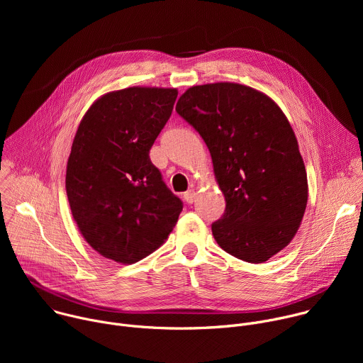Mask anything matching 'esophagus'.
<instances>
[{"label":"esophagus","mask_w":363,"mask_h":363,"mask_svg":"<svg viewBox=\"0 0 363 363\" xmlns=\"http://www.w3.org/2000/svg\"><path fill=\"white\" fill-rule=\"evenodd\" d=\"M195 196H196V194H195L194 189H189V191H186V192L184 194V199H185L188 203H192V202L195 201Z\"/></svg>","instance_id":"esophagus-1"}]
</instances>
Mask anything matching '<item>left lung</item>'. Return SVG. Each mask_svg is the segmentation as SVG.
Here are the masks:
<instances>
[{
	"mask_svg": "<svg viewBox=\"0 0 363 363\" xmlns=\"http://www.w3.org/2000/svg\"><path fill=\"white\" fill-rule=\"evenodd\" d=\"M177 112L203 139L225 196L213 235L228 254L258 264L296 235L307 205V174L296 135L277 103L238 83L189 87Z\"/></svg>",
	"mask_w": 363,
	"mask_h": 363,
	"instance_id": "1",
	"label": "left lung"
}]
</instances>
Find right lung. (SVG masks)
<instances>
[{"instance_id": "obj_1", "label": "right lung", "mask_w": 363, "mask_h": 363, "mask_svg": "<svg viewBox=\"0 0 363 363\" xmlns=\"http://www.w3.org/2000/svg\"><path fill=\"white\" fill-rule=\"evenodd\" d=\"M177 96L164 87L111 91L77 128L66 171L70 210L90 247L116 263L133 264L160 248L182 211L149 158Z\"/></svg>"}]
</instances>
